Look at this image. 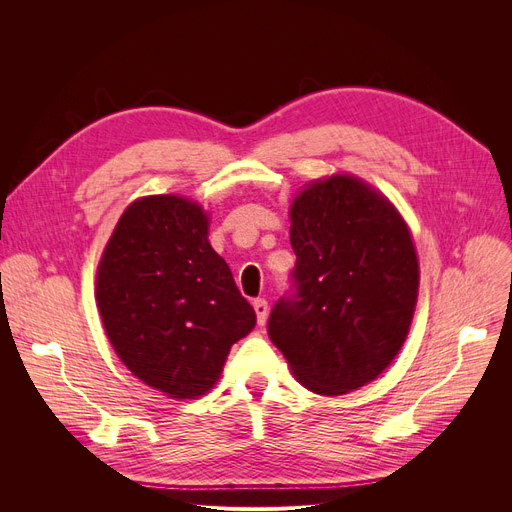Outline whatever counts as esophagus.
Listing matches in <instances>:
<instances>
[{
  "instance_id": "1",
  "label": "esophagus",
  "mask_w": 512,
  "mask_h": 512,
  "mask_svg": "<svg viewBox=\"0 0 512 512\" xmlns=\"http://www.w3.org/2000/svg\"><path fill=\"white\" fill-rule=\"evenodd\" d=\"M254 312H256V316H258V324L262 327V324L267 322V314H269L267 301H265V299H256V301H254Z\"/></svg>"
}]
</instances>
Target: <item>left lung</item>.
I'll list each match as a JSON object with an SVG mask.
<instances>
[{
  "instance_id": "1",
  "label": "left lung",
  "mask_w": 512,
  "mask_h": 512,
  "mask_svg": "<svg viewBox=\"0 0 512 512\" xmlns=\"http://www.w3.org/2000/svg\"><path fill=\"white\" fill-rule=\"evenodd\" d=\"M288 215L297 294L273 307L271 342L305 389H361L410 333L421 282L412 232L389 198L350 173L305 183Z\"/></svg>"
}]
</instances>
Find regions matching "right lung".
<instances>
[{"instance_id":"obj_1","label":"right lung","mask_w":512,"mask_h":512,"mask_svg":"<svg viewBox=\"0 0 512 512\" xmlns=\"http://www.w3.org/2000/svg\"><path fill=\"white\" fill-rule=\"evenodd\" d=\"M192 198L151 194L121 213L96 271L104 333L132 376L170 399H198L220 380L230 346L256 314L209 243Z\"/></svg>"}]
</instances>
